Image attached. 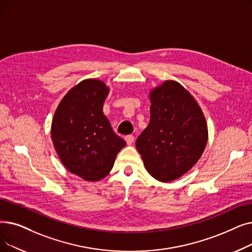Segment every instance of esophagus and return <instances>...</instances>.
I'll return each instance as SVG.
<instances>
[{"label":"esophagus","mask_w":252,"mask_h":252,"mask_svg":"<svg viewBox=\"0 0 252 252\" xmlns=\"http://www.w3.org/2000/svg\"><path fill=\"white\" fill-rule=\"evenodd\" d=\"M126 143H127V145H130L134 142V140H135V137L133 136V135H127V136H126Z\"/></svg>","instance_id":"34e87169"}]
</instances>
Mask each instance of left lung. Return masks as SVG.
I'll use <instances>...</instances> for the list:
<instances>
[{
  "instance_id": "left-lung-1",
  "label": "left lung",
  "mask_w": 252,
  "mask_h": 252,
  "mask_svg": "<svg viewBox=\"0 0 252 252\" xmlns=\"http://www.w3.org/2000/svg\"><path fill=\"white\" fill-rule=\"evenodd\" d=\"M150 102V122L136 147L151 176L168 182L201 158L208 140L207 124L192 95L176 81H165L153 90Z\"/></svg>"
}]
</instances>
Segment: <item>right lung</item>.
I'll list each match as a JSON object with an SVG mask.
<instances>
[{
	"mask_svg": "<svg viewBox=\"0 0 252 252\" xmlns=\"http://www.w3.org/2000/svg\"><path fill=\"white\" fill-rule=\"evenodd\" d=\"M106 84L86 79L63 96L54 113L51 138L63 166L87 181L103 179L126 145L103 113Z\"/></svg>",
	"mask_w": 252,
	"mask_h": 252,
	"instance_id": "1",
	"label": "right lung"
}]
</instances>
